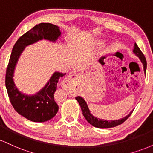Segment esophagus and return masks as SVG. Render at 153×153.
I'll use <instances>...</instances> for the list:
<instances>
[{"label": "esophagus", "mask_w": 153, "mask_h": 153, "mask_svg": "<svg viewBox=\"0 0 153 153\" xmlns=\"http://www.w3.org/2000/svg\"><path fill=\"white\" fill-rule=\"evenodd\" d=\"M78 75L77 74H71L68 75L62 82V86L66 87L67 88H75L77 86Z\"/></svg>", "instance_id": "34e87169"}]
</instances>
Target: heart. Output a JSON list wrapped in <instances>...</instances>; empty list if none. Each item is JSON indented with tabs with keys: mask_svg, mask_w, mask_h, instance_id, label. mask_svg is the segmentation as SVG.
Returning <instances> with one entry per match:
<instances>
[{
	"mask_svg": "<svg viewBox=\"0 0 153 153\" xmlns=\"http://www.w3.org/2000/svg\"><path fill=\"white\" fill-rule=\"evenodd\" d=\"M105 44V41H103V40H99V41L96 42V45H98V46H102Z\"/></svg>",
	"mask_w": 153,
	"mask_h": 153,
	"instance_id": "obj_1",
	"label": "heart"
}]
</instances>
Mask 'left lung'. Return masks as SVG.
<instances>
[{
  "label": "left lung",
  "instance_id": "8db88e82",
  "mask_svg": "<svg viewBox=\"0 0 153 153\" xmlns=\"http://www.w3.org/2000/svg\"><path fill=\"white\" fill-rule=\"evenodd\" d=\"M133 53H134L137 57H139V59H140L141 62L143 63L144 73H146L147 69L146 59H145L143 53L141 52V50L139 48L136 43L134 44V49H133ZM102 62V60H100V62ZM75 99H76L78 102L79 103V104H80V108H81L82 112V115L84 116V117L86 119L87 122L90 124H91V125L94 126V127L97 128L107 129V128L117 127V126H118L119 124H122L124 122H125V121L129 118V117L131 114V113H132L133 111H131L127 116L124 117V118L118 119V120H105V119H103L97 118V117H94V116L91 113V111L89 110L87 103L85 102V101L83 99V98L80 97V96H78V97H76Z\"/></svg>",
  "mask_w": 153,
  "mask_h": 153
}]
</instances>
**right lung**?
I'll use <instances>...</instances> for the list:
<instances>
[{
    "instance_id": "1",
    "label": "right lung",
    "mask_w": 153,
    "mask_h": 153,
    "mask_svg": "<svg viewBox=\"0 0 153 153\" xmlns=\"http://www.w3.org/2000/svg\"><path fill=\"white\" fill-rule=\"evenodd\" d=\"M60 36L58 26L50 23H41L22 35L12 50L6 74L7 92L14 109L31 122H47L56 115L59 107L54 100V94L59 79L66 73L54 72L41 90L34 95H26L21 92L15 85L13 76L16 65L26 46L42 39L55 42Z\"/></svg>"
}]
</instances>
